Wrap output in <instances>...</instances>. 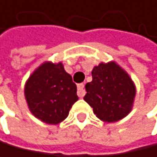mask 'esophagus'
<instances>
[{"label":"esophagus","mask_w":157,"mask_h":157,"mask_svg":"<svg viewBox=\"0 0 157 157\" xmlns=\"http://www.w3.org/2000/svg\"><path fill=\"white\" fill-rule=\"evenodd\" d=\"M77 94L79 96L80 98L84 97L85 95V90H84V84L81 83V84H78L77 85Z\"/></svg>","instance_id":"34e87169"}]
</instances>
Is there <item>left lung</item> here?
Segmentation results:
<instances>
[{
    "instance_id": "1",
    "label": "left lung",
    "mask_w": 157,
    "mask_h": 157,
    "mask_svg": "<svg viewBox=\"0 0 157 157\" xmlns=\"http://www.w3.org/2000/svg\"><path fill=\"white\" fill-rule=\"evenodd\" d=\"M84 100L104 122H117L131 112L136 87L129 74L115 61L101 62L92 70V81L85 85Z\"/></svg>"
}]
</instances>
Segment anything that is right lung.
<instances>
[{"mask_svg": "<svg viewBox=\"0 0 157 157\" xmlns=\"http://www.w3.org/2000/svg\"><path fill=\"white\" fill-rule=\"evenodd\" d=\"M76 84L62 62L45 61L37 67L25 83L24 94L28 108L36 118L47 124L65 120L78 100Z\"/></svg>", "mask_w": 157, "mask_h": 157, "instance_id": "obj_1", "label": "right lung"}]
</instances>
